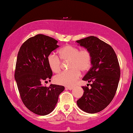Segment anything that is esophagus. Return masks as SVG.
Here are the masks:
<instances>
[{"label": "esophagus", "instance_id": "1", "mask_svg": "<svg viewBox=\"0 0 133 133\" xmlns=\"http://www.w3.org/2000/svg\"><path fill=\"white\" fill-rule=\"evenodd\" d=\"M65 88L67 89V90H73V87H65Z\"/></svg>", "mask_w": 133, "mask_h": 133}]
</instances>
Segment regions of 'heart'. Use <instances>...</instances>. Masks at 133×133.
<instances>
[{"instance_id": "heart-1", "label": "heart", "mask_w": 133, "mask_h": 133, "mask_svg": "<svg viewBox=\"0 0 133 133\" xmlns=\"http://www.w3.org/2000/svg\"><path fill=\"white\" fill-rule=\"evenodd\" d=\"M60 57L55 53L48 55L47 62L50 69L55 73L60 71L62 61L68 62V71H62L55 76V82L59 85H73L80 77L81 72H87L92 65V55L87 48L79 49L71 45H66L59 50ZM61 58L60 59L59 58Z\"/></svg>"}]
</instances>
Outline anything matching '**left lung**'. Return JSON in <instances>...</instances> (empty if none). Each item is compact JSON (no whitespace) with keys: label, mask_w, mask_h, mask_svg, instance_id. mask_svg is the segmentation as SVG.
Segmentation results:
<instances>
[{"label":"left lung","mask_w":133,"mask_h":133,"mask_svg":"<svg viewBox=\"0 0 133 133\" xmlns=\"http://www.w3.org/2000/svg\"><path fill=\"white\" fill-rule=\"evenodd\" d=\"M81 46L89 50L92 55V66L83 80L90 84L91 89L82 87L83 96L76 101L81 110L96 113L104 110L113 100L120 78V66L113 48L94 36L77 40Z\"/></svg>","instance_id":"1"}]
</instances>
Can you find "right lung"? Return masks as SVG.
I'll return each mask as SVG.
<instances>
[{"mask_svg":"<svg viewBox=\"0 0 133 133\" xmlns=\"http://www.w3.org/2000/svg\"><path fill=\"white\" fill-rule=\"evenodd\" d=\"M57 42L54 38L38 34L22 45L17 55L14 74L17 88L23 103L36 115L44 116L51 113L65 89L61 85H42L52 76L47 57L59 46Z\"/></svg>","mask_w":133,"mask_h":133,"instance_id":"add662e5","label":"right lung"}]
</instances>
